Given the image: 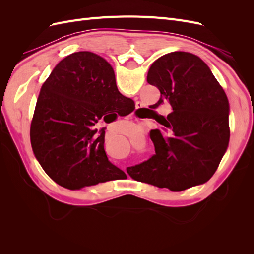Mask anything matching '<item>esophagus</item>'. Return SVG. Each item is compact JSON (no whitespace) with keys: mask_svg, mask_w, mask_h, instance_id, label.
Returning <instances> with one entry per match:
<instances>
[{"mask_svg":"<svg viewBox=\"0 0 254 254\" xmlns=\"http://www.w3.org/2000/svg\"><path fill=\"white\" fill-rule=\"evenodd\" d=\"M143 108V107H142V104L141 103H137V105H136V109L137 110H141Z\"/></svg>","mask_w":254,"mask_h":254,"instance_id":"esophagus-1","label":"esophagus"}]
</instances>
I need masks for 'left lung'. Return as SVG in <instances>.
Wrapping results in <instances>:
<instances>
[{
	"label": "left lung",
	"mask_w": 254,
	"mask_h": 254,
	"mask_svg": "<svg viewBox=\"0 0 254 254\" xmlns=\"http://www.w3.org/2000/svg\"><path fill=\"white\" fill-rule=\"evenodd\" d=\"M147 82L159 89L172 112L150 131L156 155L127 168L132 179L181 191L216 172L230 139L229 102L210 67L194 54L168 53L149 67Z\"/></svg>",
	"instance_id": "obj_1"
}]
</instances>
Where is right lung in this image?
I'll use <instances>...</instances> for the list:
<instances>
[{"instance_id": "right-lung-1", "label": "right lung", "mask_w": 254, "mask_h": 254, "mask_svg": "<svg viewBox=\"0 0 254 254\" xmlns=\"http://www.w3.org/2000/svg\"><path fill=\"white\" fill-rule=\"evenodd\" d=\"M127 104L103 57L77 52L61 60L43 83L30 125L34 153L50 178L79 190L126 176L107 158L105 129L97 135L92 126Z\"/></svg>"}]
</instances>
